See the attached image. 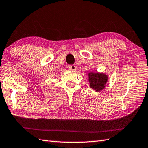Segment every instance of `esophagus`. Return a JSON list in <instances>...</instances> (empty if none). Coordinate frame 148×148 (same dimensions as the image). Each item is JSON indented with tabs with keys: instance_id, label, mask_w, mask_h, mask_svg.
<instances>
[{
	"instance_id": "obj_1",
	"label": "esophagus",
	"mask_w": 148,
	"mask_h": 148,
	"mask_svg": "<svg viewBox=\"0 0 148 148\" xmlns=\"http://www.w3.org/2000/svg\"><path fill=\"white\" fill-rule=\"evenodd\" d=\"M69 69L70 70H76V66L75 65H70L69 66Z\"/></svg>"
}]
</instances>
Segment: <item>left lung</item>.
<instances>
[{"instance_id": "1", "label": "left lung", "mask_w": 148, "mask_h": 148, "mask_svg": "<svg viewBox=\"0 0 148 148\" xmlns=\"http://www.w3.org/2000/svg\"><path fill=\"white\" fill-rule=\"evenodd\" d=\"M90 87L96 91H99L104 89L105 84L108 80V77L104 74L98 72H90L88 74Z\"/></svg>"}]
</instances>
